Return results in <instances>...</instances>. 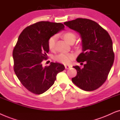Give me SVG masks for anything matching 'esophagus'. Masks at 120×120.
<instances>
[{"label":"esophagus","mask_w":120,"mask_h":120,"mask_svg":"<svg viewBox=\"0 0 120 120\" xmlns=\"http://www.w3.org/2000/svg\"><path fill=\"white\" fill-rule=\"evenodd\" d=\"M65 68L66 69H69L71 68V66H68V65H65Z\"/></svg>","instance_id":"obj_1"}]
</instances>
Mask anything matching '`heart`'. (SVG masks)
<instances>
[{"instance_id": "obj_1", "label": "heart", "mask_w": 120, "mask_h": 120, "mask_svg": "<svg viewBox=\"0 0 120 120\" xmlns=\"http://www.w3.org/2000/svg\"><path fill=\"white\" fill-rule=\"evenodd\" d=\"M64 39L68 43H71L72 42H75L76 39V35L72 32H68L65 33L63 35ZM56 41V37L54 36L51 37L48 40V46L50 51H54L55 48V44ZM55 60L59 63L65 65H68L71 63L74 59V55L73 54H60L55 57Z\"/></svg>"}]
</instances>
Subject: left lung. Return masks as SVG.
Returning <instances> with one entry per match:
<instances>
[{"instance_id":"1","label":"left lung","mask_w":120,"mask_h":120,"mask_svg":"<svg viewBox=\"0 0 120 120\" xmlns=\"http://www.w3.org/2000/svg\"><path fill=\"white\" fill-rule=\"evenodd\" d=\"M64 25L79 32L82 43V52L77 61L83 68L73 66L77 75L72 81L79 88L92 91L99 88L106 80L114 61L112 41L109 34L96 22L78 18L64 22Z\"/></svg>"}]
</instances>
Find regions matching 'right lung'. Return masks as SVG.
<instances>
[{
    "instance_id": "obj_1",
    "label": "right lung",
    "mask_w": 120,
    "mask_h": 120,
    "mask_svg": "<svg viewBox=\"0 0 120 120\" xmlns=\"http://www.w3.org/2000/svg\"><path fill=\"white\" fill-rule=\"evenodd\" d=\"M61 23L41 21L27 27L19 37L12 52L14 70L22 85L35 94H41L53 85L57 74L65 70L63 65L50 63L43 67L49 49L48 40L61 30Z\"/></svg>"
}]
</instances>
